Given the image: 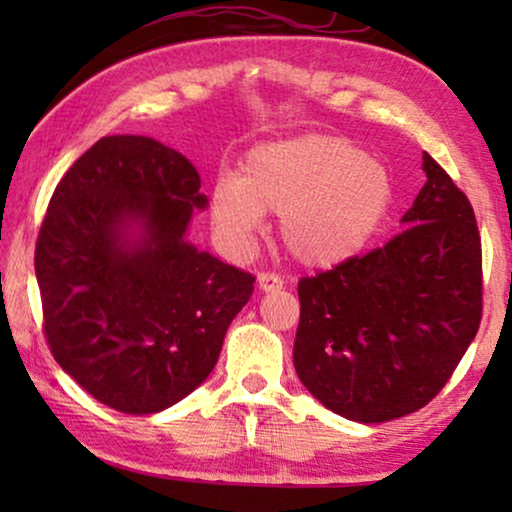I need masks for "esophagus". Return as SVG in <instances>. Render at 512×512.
<instances>
[{"mask_svg": "<svg viewBox=\"0 0 512 512\" xmlns=\"http://www.w3.org/2000/svg\"><path fill=\"white\" fill-rule=\"evenodd\" d=\"M284 286V279L275 272H258V289L261 291H279Z\"/></svg>", "mask_w": 512, "mask_h": 512, "instance_id": "obj_1", "label": "esophagus"}]
</instances>
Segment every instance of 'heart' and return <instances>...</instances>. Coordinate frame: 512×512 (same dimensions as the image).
I'll return each instance as SVG.
<instances>
[{"label":"heart","mask_w":512,"mask_h":512,"mask_svg":"<svg viewBox=\"0 0 512 512\" xmlns=\"http://www.w3.org/2000/svg\"><path fill=\"white\" fill-rule=\"evenodd\" d=\"M394 205L387 167L352 139L300 135L256 146L240 179L212 188V223L223 240L249 247L265 212L282 214L279 240L305 268H333L366 249Z\"/></svg>","instance_id":"obj_1"}]
</instances>
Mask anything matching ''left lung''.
Listing matches in <instances>:
<instances>
[{"label": "left lung", "instance_id": "1", "mask_svg": "<svg viewBox=\"0 0 512 512\" xmlns=\"http://www.w3.org/2000/svg\"><path fill=\"white\" fill-rule=\"evenodd\" d=\"M396 237L298 282L293 366L335 415L380 424L433 401L482 319V244L466 193L424 153Z\"/></svg>", "mask_w": 512, "mask_h": 512}]
</instances>
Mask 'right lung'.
I'll list each match as a JSON object with an SVG mask.
<instances>
[{
    "label": "right lung",
    "instance_id": "add662e5",
    "mask_svg": "<svg viewBox=\"0 0 512 512\" xmlns=\"http://www.w3.org/2000/svg\"><path fill=\"white\" fill-rule=\"evenodd\" d=\"M205 207L188 158L137 135L90 146L48 202L34 251L46 342L76 384L125 415L198 389L254 291V275L186 242Z\"/></svg>",
    "mask_w": 512,
    "mask_h": 512
}]
</instances>
